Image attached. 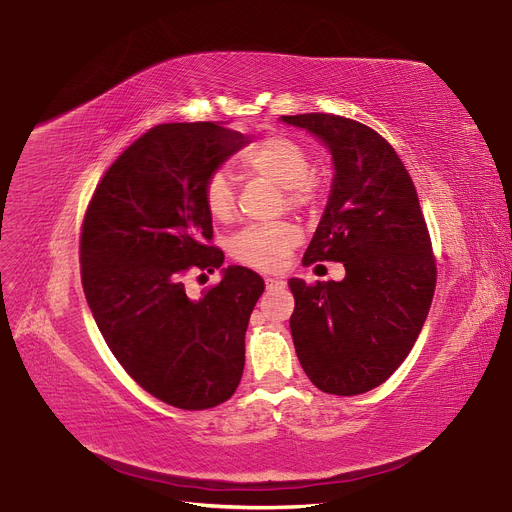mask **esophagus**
<instances>
[{
    "label": "esophagus",
    "mask_w": 512,
    "mask_h": 512,
    "mask_svg": "<svg viewBox=\"0 0 512 512\" xmlns=\"http://www.w3.org/2000/svg\"><path fill=\"white\" fill-rule=\"evenodd\" d=\"M265 288L267 290H282V288H286V280H282V278H267L265 280Z\"/></svg>",
    "instance_id": "34e87169"
}]
</instances>
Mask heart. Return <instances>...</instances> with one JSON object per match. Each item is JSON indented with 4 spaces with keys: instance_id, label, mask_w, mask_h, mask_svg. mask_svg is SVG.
I'll list each match as a JSON object with an SVG mask.
<instances>
[{
    "instance_id": "obj_1",
    "label": "heart",
    "mask_w": 512,
    "mask_h": 512,
    "mask_svg": "<svg viewBox=\"0 0 512 512\" xmlns=\"http://www.w3.org/2000/svg\"><path fill=\"white\" fill-rule=\"evenodd\" d=\"M242 166L270 178L284 193L292 209H307L321 197V182L311 170V155L305 145L284 134H272L242 155ZM203 201L213 220L228 222L236 207V188L226 170H213L203 184ZM301 232L290 222L253 224L234 234L230 253L240 263L261 272L284 267L290 251L299 245Z\"/></svg>"
}]
</instances>
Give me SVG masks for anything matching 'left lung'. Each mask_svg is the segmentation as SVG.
Wrapping results in <instances>:
<instances>
[{
	"instance_id": "8db88e82",
	"label": "left lung",
	"mask_w": 512,
	"mask_h": 512,
	"mask_svg": "<svg viewBox=\"0 0 512 512\" xmlns=\"http://www.w3.org/2000/svg\"><path fill=\"white\" fill-rule=\"evenodd\" d=\"M309 130L334 161L332 191L303 263L340 261V282L292 278L290 332L307 378L355 396L407 359L436 290V259L415 184L373 128L334 114L282 116Z\"/></svg>"
}]
</instances>
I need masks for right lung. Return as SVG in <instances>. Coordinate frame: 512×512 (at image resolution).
Wrapping results in <instances>:
<instances>
[{
	"label": "right lung",
	"mask_w": 512,
	"mask_h": 512,
	"mask_svg": "<svg viewBox=\"0 0 512 512\" xmlns=\"http://www.w3.org/2000/svg\"><path fill=\"white\" fill-rule=\"evenodd\" d=\"M247 143L215 122L153 126L107 168L85 213L80 276L95 324L130 378L176 409L218 407L245 369L261 276L228 265L197 301L182 276L224 263L203 184Z\"/></svg>",
	"instance_id": "obj_1"
}]
</instances>
